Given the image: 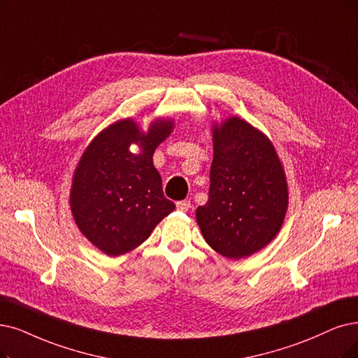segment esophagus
Returning <instances> with one entry per match:
<instances>
[{"label": "esophagus", "mask_w": 358, "mask_h": 358, "mask_svg": "<svg viewBox=\"0 0 358 358\" xmlns=\"http://www.w3.org/2000/svg\"><path fill=\"white\" fill-rule=\"evenodd\" d=\"M176 208L178 210H180V211H189V208H191V201H188V199H183V201H178L176 203Z\"/></svg>", "instance_id": "34e87169"}]
</instances>
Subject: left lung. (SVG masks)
Here are the masks:
<instances>
[{
    "label": "left lung",
    "mask_w": 358,
    "mask_h": 358,
    "mask_svg": "<svg viewBox=\"0 0 358 358\" xmlns=\"http://www.w3.org/2000/svg\"><path fill=\"white\" fill-rule=\"evenodd\" d=\"M208 201L196 208L207 244L227 259L264 248L280 231L288 185L268 138L236 116L213 126Z\"/></svg>",
    "instance_id": "obj_1"
}]
</instances>
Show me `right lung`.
Instances as JSON below:
<instances>
[{
    "mask_svg": "<svg viewBox=\"0 0 358 358\" xmlns=\"http://www.w3.org/2000/svg\"><path fill=\"white\" fill-rule=\"evenodd\" d=\"M171 129L173 120L167 119H157L147 132L132 119H123L99 132L82 154L70 208L79 231L104 254L116 257L135 250L175 210L152 164L155 148ZM131 145L140 148L138 155Z\"/></svg>",
    "mask_w": 358,
    "mask_h": 358,
    "instance_id": "add662e5",
    "label": "right lung"
}]
</instances>
